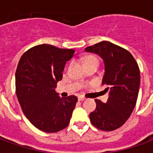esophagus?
<instances>
[{
    "label": "esophagus",
    "instance_id": "34e87169",
    "mask_svg": "<svg viewBox=\"0 0 153 153\" xmlns=\"http://www.w3.org/2000/svg\"><path fill=\"white\" fill-rule=\"evenodd\" d=\"M85 99H86V98L83 97H79V101H80V102H81V101H84Z\"/></svg>",
    "mask_w": 153,
    "mask_h": 153
}]
</instances>
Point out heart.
<instances>
[{
    "label": "heart",
    "mask_w": 153,
    "mask_h": 153,
    "mask_svg": "<svg viewBox=\"0 0 153 153\" xmlns=\"http://www.w3.org/2000/svg\"><path fill=\"white\" fill-rule=\"evenodd\" d=\"M91 60H97L95 56H88L85 57V59H84V63H86V62H88V61H91Z\"/></svg>",
    "instance_id": "heart-1"
}]
</instances>
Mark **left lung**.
<instances>
[{"instance_id":"8db88e82","label":"left lung","mask_w":153,"mask_h":153,"mask_svg":"<svg viewBox=\"0 0 153 153\" xmlns=\"http://www.w3.org/2000/svg\"><path fill=\"white\" fill-rule=\"evenodd\" d=\"M97 54L105 65L102 84L109 91L106 103L96 99V109L90 113L93 126L103 131H112L124 125L134 111L140 85V72L130 52L107 41L85 48Z\"/></svg>"}]
</instances>
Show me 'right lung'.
<instances>
[{
  "mask_svg": "<svg viewBox=\"0 0 153 153\" xmlns=\"http://www.w3.org/2000/svg\"><path fill=\"white\" fill-rule=\"evenodd\" d=\"M74 55L72 49L42 44L27 51L19 61L15 73L19 102L32 125L42 131L56 133L70 124L78 98H60L55 88Z\"/></svg>",
  "mask_w": 153,
  "mask_h": 153,
  "instance_id": "1",
  "label": "right lung"
}]
</instances>
